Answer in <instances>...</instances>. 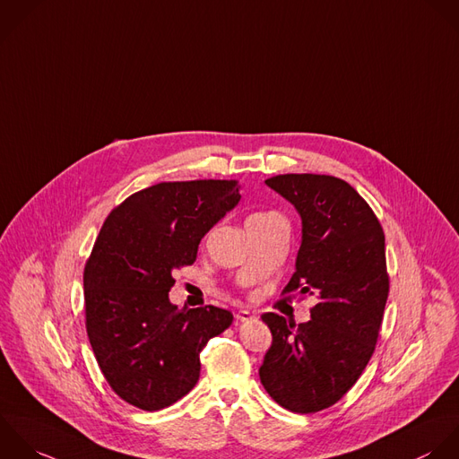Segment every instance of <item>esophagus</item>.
I'll list each match as a JSON object with an SVG mask.
<instances>
[{
	"label": "esophagus",
	"instance_id": "34e87169",
	"mask_svg": "<svg viewBox=\"0 0 459 459\" xmlns=\"http://www.w3.org/2000/svg\"><path fill=\"white\" fill-rule=\"evenodd\" d=\"M254 318V315L250 313V311H247V309H241V311H238V315H236V320L238 322H250Z\"/></svg>",
	"mask_w": 459,
	"mask_h": 459
}]
</instances>
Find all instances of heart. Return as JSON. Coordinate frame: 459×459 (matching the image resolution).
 I'll return each mask as SVG.
<instances>
[{
	"mask_svg": "<svg viewBox=\"0 0 459 459\" xmlns=\"http://www.w3.org/2000/svg\"><path fill=\"white\" fill-rule=\"evenodd\" d=\"M268 216H273V212H255L248 220H263V218H268Z\"/></svg>",
	"mask_w": 459,
	"mask_h": 459,
	"instance_id": "heart-1",
	"label": "heart"
}]
</instances>
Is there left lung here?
Segmentation results:
<instances>
[{
  "instance_id": "1",
  "label": "left lung",
  "mask_w": 459,
  "mask_h": 459,
  "mask_svg": "<svg viewBox=\"0 0 459 459\" xmlns=\"http://www.w3.org/2000/svg\"><path fill=\"white\" fill-rule=\"evenodd\" d=\"M266 184L302 218L297 272L282 293L316 295L307 324L263 315L273 342L259 368L270 397L293 413L334 406L367 368L390 293L385 232L367 200L331 175L286 173Z\"/></svg>"
}]
</instances>
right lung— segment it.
Returning <instances> with one entry per match:
<instances>
[{"label":"right lung","mask_w":459,"mask_h":459,"mask_svg":"<svg viewBox=\"0 0 459 459\" xmlns=\"http://www.w3.org/2000/svg\"><path fill=\"white\" fill-rule=\"evenodd\" d=\"M238 180L160 182L110 211L83 268L85 329L98 367L125 403L157 411L193 390L200 352L234 316L180 311L173 272L196 261L202 238L239 202Z\"/></svg>","instance_id":"1"}]
</instances>
